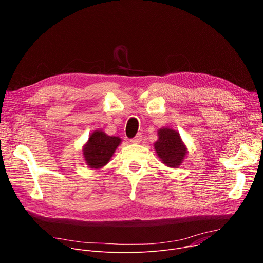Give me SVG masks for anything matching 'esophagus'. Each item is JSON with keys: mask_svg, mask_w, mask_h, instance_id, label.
Here are the masks:
<instances>
[{"mask_svg": "<svg viewBox=\"0 0 263 263\" xmlns=\"http://www.w3.org/2000/svg\"><path fill=\"white\" fill-rule=\"evenodd\" d=\"M141 139H142V135H141L140 133H137V134L135 135V137H133L132 139H130V141L133 142V143H138V142L141 141Z\"/></svg>", "mask_w": 263, "mask_h": 263, "instance_id": "obj_1", "label": "esophagus"}]
</instances>
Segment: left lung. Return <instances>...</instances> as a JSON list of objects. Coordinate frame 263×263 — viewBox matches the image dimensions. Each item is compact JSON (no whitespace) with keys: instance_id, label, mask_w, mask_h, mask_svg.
<instances>
[{"instance_id":"1","label":"left lung","mask_w":263,"mask_h":263,"mask_svg":"<svg viewBox=\"0 0 263 263\" xmlns=\"http://www.w3.org/2000/svg\"><path fill=\"white\" fill-rule=\"evenodd\" d=\"M158 137L154 146L159 158L167 166L178 167L186 155V147L182 143L179 133L168 128H162L158 131Z\"/></svg>"}]
</instances>
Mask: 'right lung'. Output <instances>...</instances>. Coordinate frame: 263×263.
<instances>
[{"label": "right lung", "mask_w": 263, "mask_h": 263, "mask_svg": "<svg viewBox=\"0 0 263 263\" xmlns=\"http://www.w3.org/2000/svg\"><path fill=\"white\" fill-rule=\"evenodd\" d=\"M120 143L121 138L117 136H108L103 131H95L83 149L87 165L91 168H100L107 164Z\"/></svg>", "instance_id": "add662e5"}]
</instances>
